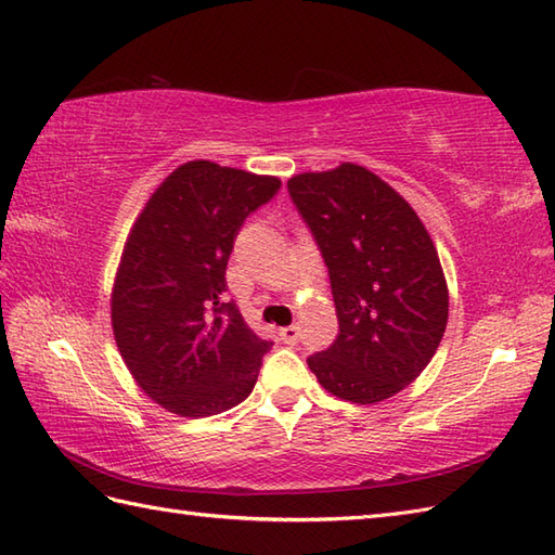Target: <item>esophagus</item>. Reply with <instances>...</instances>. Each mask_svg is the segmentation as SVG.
<instances>
[{
	"mask_svg": "<svg viewBox=\"0 0 555 555\" xmlns=\"http://www.w3.org/2000/svg\"><path fill=\"white\" fill-rule=\"evenodd\" d=\"M280 339L285 341V344H297V341H299V327H297V325L282 327V330H280Z\"/></svg>",
	"mask_w": 555,
	"mask_h": 555,
	"instance_id": "1",
	"label": "esophagus"
}]
</instances>
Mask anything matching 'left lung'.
<instances>
[{"instance_id":"obj_1","label":"left lung","mask_w":555,"mask_h":555,"mask_svg":"<svg viewBox=\"0 0 555 555\" xmlns=\"http://www.w3.org/2000/svg\"><path fill=\"white\" fill-rule=\"evenodd\" d=\"M287 190L323 254L339 320L309 367L344 401H385L444 337L449 289L435 244L411 204L363 166L294 176Z\"/></svg>"}]
</instances>
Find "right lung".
Segmentation results:
<instances>
[{"instance_id": "add662e5", "label": "right lung", "mask_w": 555, "mask_h": 555, "mask_svg": "<svg viewBox=\"0 0 555 555\" xmlns=\"http://www.w3.org/2000/svg\"><path fill=\"white\" fill-rule=\"evenodd\" d=\"M282 182L190 162L134 220L111 294L118 351L146 397L180 417L218 415L249 397L273 341L225 301L242 223Z\"/></svg>"}]
</instances>
